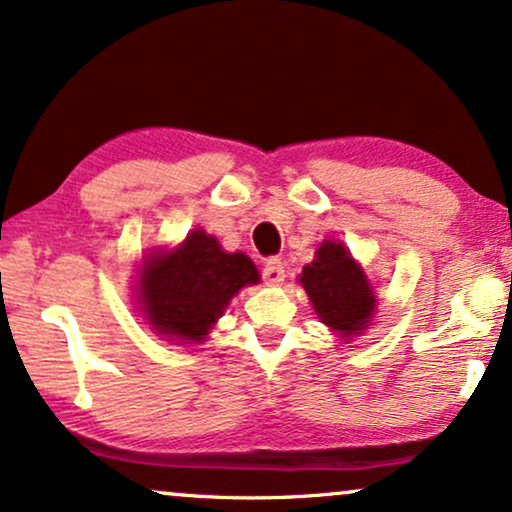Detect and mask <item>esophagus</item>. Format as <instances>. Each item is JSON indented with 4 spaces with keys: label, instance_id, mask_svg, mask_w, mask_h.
<instances>
[{
    "label": "esophagus",
    "instance_id": "34e87169",
    "mask_svg": "<svg viewBox=\"0 0 512 512\" xmlns=\"http://www.w3.org/2000/svg\"><path fill=\"white\" fill-rule=\"evenodd\" d=\"M263 280L272 287H280L284 282V261L282 258H268L263 265Z\"/></svg>",
    "mask_w": 512,
    "mask_h": 512
}]
</instances>
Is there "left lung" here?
Wrapping results in <instances>:
<instances>
[{
	"label": "left lung",
	"instance_id": "8db88e82",
	"mask_svg": "<svg viewBox=\"0 0 512 512\" xmlns=\"http://www.w3.org/2000/svg\"><path fill=\"white\" fill-rule=\"evenodd\" d=\"M298 282L303 284L317 317L343 341L364 334L371 324L376 294L362 265L350 256L343 242L324 240L315 251V261L305 265Z\"/></svg>",
	"mask_w": 512,
	"mask_h": 512
}]
</instances>
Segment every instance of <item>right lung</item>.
I'll return each instance as SVG.
<instances>
[{
  "instance_id": "1",
  "label": "right lung",
  "mask_w": 512,
  "mask_h": 512,
  "mask_svg": "<svg viewBox=\"0 0 512 512\" xmlns=\"http://www.w3.org/2000/svg\"><path fill=\"white\" fill-rule=\"evenodd\" d=\"M258 280L249 256L228 254L214 235L192 230L176 249L143 258L136 301L155 334L178 345L202 343L232 296Z\"/></svg>"
}]
</instances>
